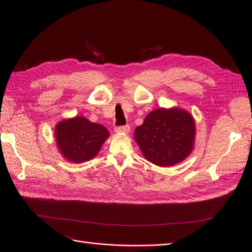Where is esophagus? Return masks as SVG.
I'll use <instances>...</instances> for the list:
<instances>
[{
  "label": "esophagus",
  "instance_id": "esophagus-1",
  "mask_svg": "<svg viewBox=\"0 0 252 252\" xmlns=\"http://www.w3.org/2000/svg\"><path fill=\"white\" fill-rule=\"evenodd\" d=\"M116 132H125V133H127L129 132L130 130V126L128 125H126V126H117L115 128Z\"/></svg>",
  "mask_w": 252,
  "mask_h": 252
}]
</instances>
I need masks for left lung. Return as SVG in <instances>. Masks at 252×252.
Instances as JSON below:
<instances>
[{
	"label": "left lung",
	"instance_id": "8db88e82",
	"mask_svg": "<svg viewBox=\"0 0 252 252\" xmlns=\"http://www.w3.org/2000/svg\"><path fill=\"white\" fill-rule=\"evenodd\" d=\"M194 136L193 118L177 107L153 111L134 130V139L143 157L163 167L187 158L193 149Z\"/></svg>",
	"mask_w": 252,
	"mask_h": 252
}]
</instances>
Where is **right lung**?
I'll return each mask as SVG.
<instances>
[{
    "instance_id": "right-lung-1",
    "label": "right lung",
    "mask_w": 252,
    "mask_h": 252,
    "mask_svg": "<svg viewBox=\"0 0 252 252\" xmlns=\"http://www.w3.org/2000/svg\"><path fill=\"white\" fill-rule=\"evenodd\" d=\"M110 132L104 126L91 123L83 117L63 120L55 128L60 153L74 163L85 162L94 158Z\"/></svg>"
}]
</instances>
